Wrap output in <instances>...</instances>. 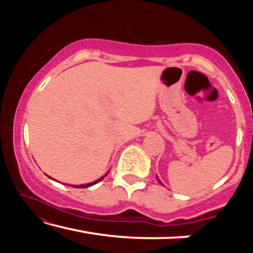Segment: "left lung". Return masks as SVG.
<instances>
[{
	"instance_id": "1",
	"label": "left lung",
	"mask_w": 253,
	"mask_h": 253,
	"mask_svg": "<svg viewBox=\"0 0 253 253\" xmlns=\"http://www.w3.org/2000/svg\"><path fill=\"white\" fill-rule=\"evenodd\" d=\"M158 181H160V179H158ZM160 183H161V181H160ZM162 184V183H161Z\"/></svg>"
}]
</instances>
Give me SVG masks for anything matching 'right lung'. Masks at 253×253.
I'll list each match as a JSON object with an SVG mask.
<instances>
[{
  "label": "right lung",
  "mask_w": 253,
  "mask_h": 253,
  "mask_svg": "<svg viewBox=\"0 0 253 253\" xmlns=\"http://www.w3.org/2000/svg\"><path fill=\"white\" fill-rule=\"evenodd\" d=\"M107 175V174H106ZM105 175V176H106ZM105 176H102L101 178H99V179H97V181H95V182H92V183H88V184H83V185H69V186H72V187H77V188H79V187H81V188H84V187H89V186H91V185H95V184H97L98 182H100L102 178H104Z\"/></svg>",
  "instance_id": "obj_1"
}]
</instances>
